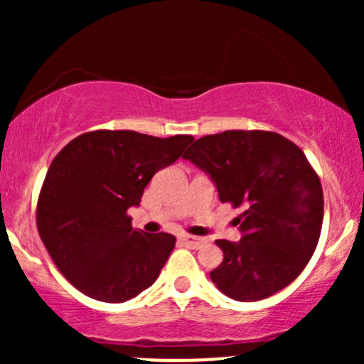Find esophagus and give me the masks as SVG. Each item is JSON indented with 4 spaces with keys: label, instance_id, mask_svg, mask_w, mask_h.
<instances>
[{
    "label": "esophagus",
    "instance_id": "1",
    "mask_svg": "<svg viewBox=\"0 0 364 364\" xmlns=\"http://www.w3.org/2000/svg\"><path fill=\"white\" fill-rule=\"evenodd\" d=\"M181 241L185 243L186 246H190V248H202L203 245H205V240L203 237H198V236H190V235H185L181 236Z\"/></svg>",
    "mask_w": 364,
    "mask_h": 364
}]
</instances>
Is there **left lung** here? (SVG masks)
I'll list each match as a JSON object with an SVG mask.
<instances>
[{
    "mask_svg": "<svg viewBox=\"0 0 364 364\" xmlns=\"http://www.w3.org/2000/svg\"><path fill=\"white\" fill-rule=\"evenodd\" d=\"M214 179L235 208L240 243L217 240L224 260L210 272L236 301L269 298L294 281L320 240L323 191L303 150L263 129H228L202 136L183 154Z\"/></svg>",
    "mask_w": 364,
    "mask_h": 364,
    "instance_id": "left-lung-1",
    "label": "left lung"
}]
</instances>
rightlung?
Here are the masks:
<instances>
[{"instance_id": "1", "label": "right lung", "mask_w": 364, "mask_h": 364, "mask_svg": "<svg viewBox=\"0 0 364 364\" xmlns=\"http://www.w3.org/2000/svg\"><path fill=\"white\" fill-rule=\"evenodd\" d=\"M191 141V135L159 139L95 129L53 159L37 200V231L54 265L78 291L123 303L156 282L176 237L133 229L128 208L140 205L154 174Z\"/></svg>"}]
</instances>
